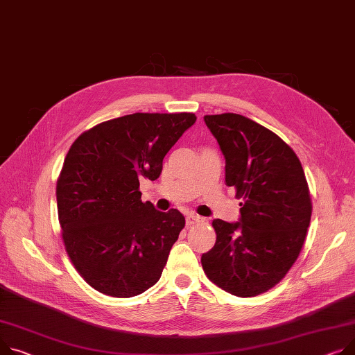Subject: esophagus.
Listing matches in <instances>:
<instances>
[{
  "label": "esophagus",
  "mask_w": 355,
  "mask_h": 355,
  "mask_svg": "<svg viewBox=\"0 0 355 355\" xmlns=\"http://www.w3.org/2000/svg\"><path fill=\"white\" fill-rule=\"evenodd\" d=\"M185 221H187V225H193V224H197V223L204 221V218L200 217V216H197V214H193V212H190V214H187Z\"/></svg>",
  "instance_id": "1"
}]
</instances>
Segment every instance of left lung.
<instances>
[{
	"label": "left lung",
	"mask_w": 355,
	"mask_h": 355,
	"mask_svg": "<svg viewBox=\"0 0 355 355\" xmlns=\"http://www.w3.org/2000/svg\"><path fill=\"white\" fill-rule=\"evenodd\" d=\"M204 121L224 155L225 184L243 202L239 221H212L217 240L201 264L224 291L254 297L295 263L311 220L309 185L295 153L268 128L232 112Z\"/></svg>",
	"instance_id": "left-lung-1"
}]
</instances>
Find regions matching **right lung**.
I'll return each instance as SVG.
<instances>
[{"instance_id":"right-lung-1","label":"right lung","mask_w":355,"mask_h":355,"mask_svg":"<svg viewBox=\"0 0 355 355\" xmlns=\"http://www.w3.org/2000/svg\"><path fill=\"white\" fill-rule=\"evenodd\" d=\"M190 112H135L101 123L71 146L57 181L65 250L97 291L128 298L159 279L185 218L141 201L139 180H157L162 159L190 128Z\"/></svg>"}]
</instances>
